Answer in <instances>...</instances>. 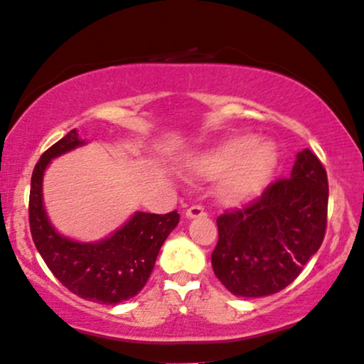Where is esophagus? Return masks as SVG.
Wrapping results in <instances>:
<instances>
[{"instance_id":"esophagus-1","label":"esophagus","mask_w":364,"mask_h":364,"mask_svg":"<svg viewBox=\"0 0 364 364\" xmlns=\"http://www.w3.org/2000/svg\"><path fill=\"white\" fill-rule=\"evenodd\" d=\"M205 215H207V212H205V208L201 207V205H193V207L186 210V218H196V217H205Z\"/></svg>"}]
</instances>
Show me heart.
Listing matches in <instances>:
<instances>
[{"label": "heart", "mask_w": 364, "mask_h": 364, "mask_svg": "<svg viewBox=\"0 0 364 364\" xmlns=\"http://www.w3.org/2000/svg\"><path fill=\"white\" fill-rule=\"evenodd\" d=\"M278 152L269 140H252L249 135L227 139L188 159L191 176L220 179L218 196L224 203H242L259 195L273 176Z\"/></svg>", "instance_id": "b5f03b06"}]
</instances>
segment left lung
<instances>
[{"label":"left lung","mask_w":364,"mask_h":364,"mask_svg":"<svg viewBox=\"0 0 364 364\" xmlns=\"http://www.w3.org/2000/svg\"><path fill=\"white\" fill-rule=\"evenodd\" d=\"M327 201L326 168L305 149L296 154L290 178L277 179L259 198L217 218L215 277L237 296L282 291L321 247Z\"/></svg>","instance_id":"8db88e82"}]
</instances>
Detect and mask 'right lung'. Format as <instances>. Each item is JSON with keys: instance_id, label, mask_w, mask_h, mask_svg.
Returning <instances> with one entry per match:
<instances>
[{"instance_id": "add662e5", "label": "right lung", "mask_w": 364, "mask_h": 364, "mask_svg": "<svg viewBox=\"0 0 364 364\" xmlns=\"http://www.w3.org/2000/svg\"><path fill=\"white\" fill-rule=\"evenodd\" d=\"M85 140L76 129L47 149L35 164L30 185L28 220L37 251L47 268L74 295L103 305L132 299L146 287L161 246L178 225L179 213L135 212L124 227L100 242H77L64 237L47 218L42 201V179L54 157L80 147Z\"/></svg>"}]
</instances>
